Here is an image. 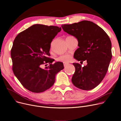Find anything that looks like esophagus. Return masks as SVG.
Returning a JSON list of instances; mask_svg holds the SVG:
<instances>
[{
    "instance_id": "obj_1",
    "label": "esophagus",
    "mask_w": 121,
    "mask_h": 121,
    "mask_svg": "<svg viewBox=\"0 0 121 121\" xmlns=\"http://www.w3.org/2000/svg\"><path fill=\"white\" fill-rule=\"evenodd\" d=\"M68 65V63H64V67H66Z\"/></svg>"
}]
</instances>
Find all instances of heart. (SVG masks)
<instances>
[{"instance_id":"1","label":"heart","mask_w":121,"mask_h":121,"mask_svg":"<svg viewBox=\"0 0 121 121\" xmlns=\"http://www.w3.org/2000/svg\"><path fill=\"white\" fill-rule=\"evenodd\" d=\"M73 37L72 36H69L68 37H67L66 38H69V37ZM71 56L69 54H65V55H62L60 56L59 57H58L57 58V60L58 61H60V62H62L63 63H68L69 62V61L71 60Z\"/></svg>"}]
</instances>
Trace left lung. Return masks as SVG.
<instances>
[{
    "mask_svg": "<svg viewBox=\"0 0 121 121\" xmlns=\"http://www.w3.org/2000/svg\"><path fill=\"white\" fill-rule=\"evenodd\" d=\"M64 31L75 36L79 48L74 58L86 61L83 67L73 63L75 71L71 81L76 87L88 91L97 86L105 76L112 58L111 42L104 30L93 22L83 20L61 26Z\"/></svg>",
    "mask_w": 121,
    "mask_h": 121,
    "instance_id": "8db88e82",
    "label": "left lung"
}]
</instances>
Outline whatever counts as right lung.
Returning <instances> with one entry per match:
<instances>
[{"instance_id":"1","label":"right lung","mask_w":121,"mask_h":121,"mask_svg":"<svg viewBox=\"0 0 121 121\" xmlns=\"http://www.w3.org/2000/svg\"><path fill=\"white\" fill-rule=\"evenodd\" d=\"M61 30L57 26L35 24L15 37L11 51L13 70L29 91L40 93L48 90L54 84L56 74L64 68L62 62L52 64L54 60L50 57L51 43ZM47 63L49 66L42 69Z\"/></svg>"}]
</instances>
